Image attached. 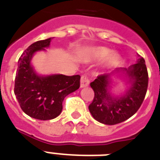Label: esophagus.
<instances>
[{
	"mask_svg": "<svg viewBox=\"0 0 160 160\" xmlns=\"http://www.w3.org/2000/svg\"><path fill=\"white\" fill-rule=\"evenodd\" d=\"M89 84V80H88V77L86 76H83L80 79V88H85L88 87Z\"/></svg>",
	"mask_w": 160,
	"mask_h": 160,
	"instance_id": "34e87169",
	"label": "esophagus"
}]
</instances>
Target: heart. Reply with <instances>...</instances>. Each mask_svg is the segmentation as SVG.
Listing matches in <instances>:
<instances>
[{
    "label": "heart",
    "instance_id": "heart-1",
    "mask_svg": "<svg viewBox=\"0 0 160 160\" xmlns=\"http://www.w3.org/2000/svg\"><path fill=\"white\" fill-rule=\"evenodd\" d=\"M103 60L102 69L109 70L115 68L121 61V56L117 52H112L111 49L103 46H97L88 49L84 55L87 62Z\"/></svg>",
    "mask_w": 160,
    "mask_h": 160
}]
</instances>
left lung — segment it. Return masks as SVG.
<instances>
[{
  "label": "left lung",
  "instance_id": "1",
  "mask_svg": "<svg viewBox=\"0 0 160 160\" xmlns=\"http://www.w3.org/2000/svg\"><path fill=\"white\" fill-rule=\"evenodd\" d=\"M138 57L137 63L98 76L90 84L94 98L88 110L97 121L114 125L125 121L140 108L147 90L148 73L144 58ZM116 78H121L126 84V90L119 95L112 91Z\"/></svg>",
  "mask_w": 160,
  "mask_h": 160
}]
</instances>
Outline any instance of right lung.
<instances>
[{
  "label": "right lung",
  "mask_w": 160,
  "mask_h": 160,
  "mask_svg": "<svg viewBox=\"0 0 160 160\" xmlns=\"http://www.w3.org/2000/svg\"><path fill=\"white\" fill-rule=\"evenodd\" d=\"M53 37L33 43L18 62L14 94L20 107L30 117L41 120L53 119L61 114L66 97L80 88V76L62 74L41 75L32 65L34 55L46 51Z\"/></svg>",
  "instance_id": "add662e5"
}]
</instances>
